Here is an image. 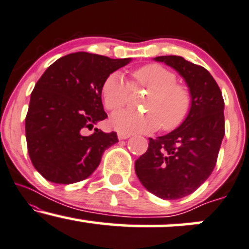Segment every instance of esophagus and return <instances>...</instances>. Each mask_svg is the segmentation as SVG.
Listing matches in <instances>:
<instances>
[{"label":"esophagus","instance_id":"obj_1","mask_svg":"<svg viewBox=\"0 0 249 249\" xmlns=\"http://www.w3.org/2000/svg\"><path fill=\"white\" fill-rule=\"evenodd\" d=\"M131 134L128 133H124V132H118V139L119 140H125L127 139V138H130Z\"/></svg>","mask_w":249,"mask_h":249}]
</instances>
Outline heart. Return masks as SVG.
<instances>
[{"mask_svg": "<svg viewBox=\"0 0 249 249\" xmlns=\"http://www.w3.org/2000/svg\"><path fill=\"white\" fill-rule=\"evenodd\" d=\"M132 88L142 87L149 90L143 100L145 111L121 110L111 117V125L125 133L151 132L161 125L164 131L176 128L191 107V94L187 86L176 82V75L158 64L145 65L132 74ZM130 86L121 73H111L102 85V98L109 110H117L126 104Z\"/></svg>", "mask_w": 249, "mask_h": 249, "instance_id": "heart-1", "label": "heart"}]
</instances>
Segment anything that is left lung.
Masks as SVG:
<instances>
[{"label":"left lung","instance_id":"left-lung-1","mask_svg":"<svg viewBox=\"0 0 249 249\" xmlns=\"http://www.w3.org/2000/svg\"><path fill=\"white\" fill-rule=\"evenodd\" d=\"M183 77L191 94L187 118L166 136L149 138L148 148L134 163L143 187L162 199L193 194L211 175L225 134L224 98L204 67L178 55L154 58Z\"/></svg>","mask_w":249,"mask_h":249}]
</instances>
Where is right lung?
Instances as JSON below:
<instances>
[{
    "label": "right lung",
    "mask_w": 249,
    "mask_h": 249,
    "mask_svg": "<svg viewBox=\"0 0 249 249\" xmlns=\"http://www.w3.org/2000/svg\"><path fill=\"white\" fill-rule=\"evenodd\" d=\"M131 58L76 52L62 56L45 71L30 98L25 136L31 162L47 181L71 184L91 175L104 151L118 142L116 132L95 128L107 115L102 85Z\"/></svg>",
    "instance_id": "add662e5"
}]
</instances>
